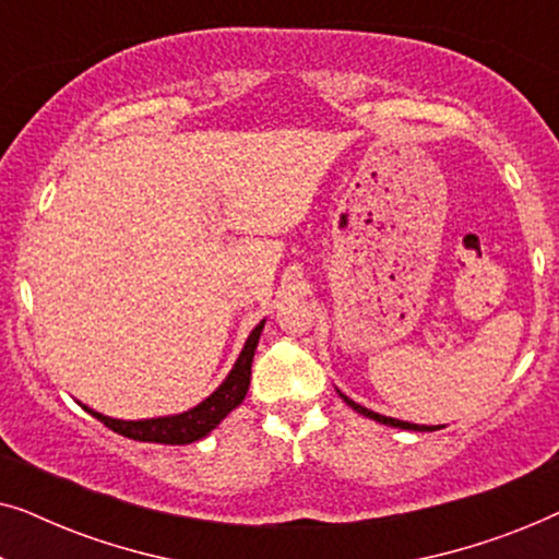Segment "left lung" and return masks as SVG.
Wrapping results in <instances>:
<instances>
[{"label":"left lung","instance_id":"1","mask_svg":"<svg viewBox=\"0 0 559 559\" xmlns=\"http://www.w3.org/2000/svg\"><path fill=\"white\" fill-rule=\"evenodd\" d=\"M341 394V392H338ZM341 400L348 404L350 409L354 412H358V415H364V417H369V419H373V423H379V425H389V427H400V430H415V432H432V430H440V425H415V423H404V419H394V417H386V415H379V412H371V409H366V407H361V404H356L354 400H348L346 394H341Z\"/></svg>","mask_w":559,"mask_h":559}]
</instances>
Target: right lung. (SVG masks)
I'll list each match as a JSON object with an SVG mask.
<instances>
[{"label":"right lung","instance_id":"right-lung-1","mask_svg":"<svg viewBox=\"0 0 559 559\" xmlns=\"http://www.w3.org/2000/svg\"><path fill=\"white\" fill-rule=\"evenodd\" d=\"M262 328L264 320L249 333L239 358H236L228 377L216 386V392L205 396L203 402H198L195 407H190L188 412H180V415L150 419H117L106 417L102 412L86 407V404H79L88 412V415H94L98 423H104L109 430L124 435L129 440L159 442V445H188V442L203 440L205 435L216 430V427L224 423V417L231 415V412L243 402V396H247L251 381V361H254V350L259 335H262Z\"/></svg>","mask_w":559,"mask_h":559}]
</instances>
